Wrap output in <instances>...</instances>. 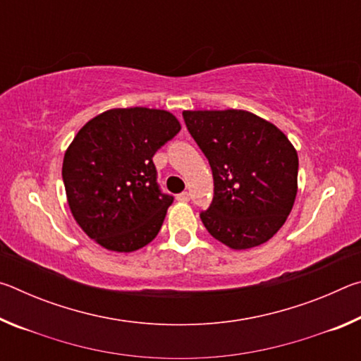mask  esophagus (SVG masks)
I'll return each mask as SVG.
<instances>
[{"mask_svg": "<svg viewBox=\"0 0 361 361\" xmlns=\"http://www.w3.org/2000/svg\"><path fill=\"white\" fill-rule=\"evenodd\" d=\"M176 199H178L180 202H188V200H189V192L188 191H183L181 194L176 195Z\"/></svg>", "mask_w": 361, "mask_h": 361, "instance_id": "obj_1", "label": "esophagus"}]
</instances>
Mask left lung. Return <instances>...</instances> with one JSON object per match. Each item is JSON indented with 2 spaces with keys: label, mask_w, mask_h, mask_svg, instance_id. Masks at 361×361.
<instances>
[{
  "label": "left lung",
  "mask_w": 361,
  "mask_h": 361,
  "mask_svg": "<svg viewBox=\"0 0 361 361\" xmlns=\"http://www.w3.org/2000/svg\"><path fill=\"white\" fill-rule=\"evenodd\" d=\"M213 173L215 194L200 213L207 231L232 250L267 242L298 192V152L285 133L243 109L183 111Z\"/></svg>",
  "instance_id": "left-lung-1"
}]
</instances>
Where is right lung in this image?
Returning <instances> with one entry per match:
<instances>
[{
    "instance_id": "right-lung-1",
    "label": "right lung",
    "mask_w": 361,
    "mask_h": 361,
    "mask_svg": "<svg viewBox=\"0 0 361 361\" xmlns=\"http://www.w3.org/2000/svg\"><path fill=\"white\" fill-rule=\"evenodd\" d=\"M180 129L172 113L135 106L108 109L76 133L62 176L73 216L90 239L119 253L154 239L173 195L159 188L152 156Z\"/></svg>"
}]
</instances>
